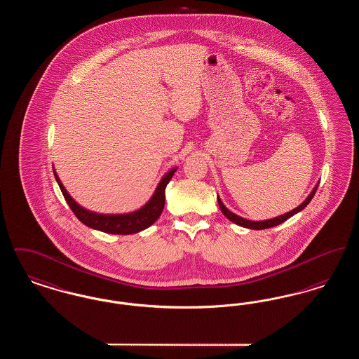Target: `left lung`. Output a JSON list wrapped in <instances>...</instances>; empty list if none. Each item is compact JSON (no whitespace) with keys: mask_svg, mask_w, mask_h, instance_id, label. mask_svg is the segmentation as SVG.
I'll list each match as a JSON object with an SVG mask.
<instances>
[{"mask_svg":"<svg viewBox=\"0 0 359 359\" xmlns=\"http://www.w3.org/2000/svg\"><path fill=\"white\" fill-rule=\"evenodd\" d=\"M318 186H319V182L315 184V187L312 188V191L309 192V195H308L307 198H306V201H304L302 205H299L296 208L290 210V212H285V214H283V215L274 217V218H271V219H265V221H250V219H245V218L239 217V215L234 214L233 211H230L226 205H223V202L221 201L219 196H218V205H219V208H221L223 215H224L229 221H231V222L236 223V224H238V226H242V227H246V229L264 230V229H269V227H273V226H277V224H280V223L285 222L287 219H290V217H293L294 214H297V212H300L302 210H304V208L307 207L308 203L312 201V198H313V195H315V192H316V189H318Z\"/></svg>","mask_w":359,"mask_h":359,"instance_id":"obj_1","label":"left lung"}]
</instances>
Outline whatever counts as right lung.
<instances>
[{
    "mask_svg": "<svg viewBox=\"0 0 359 359\" xmlns=\"http://www.w3.org/2000/svg\"><path fill=\"white\" fill-rule=\"evenodd\" d=\"M52 168H53L55 179L62 189V194L66 202L69 203V208L81 222L88 226L90 229L100 230L107 234H120V236L136 234L138 231L148 229L157 221L165 205V187L170 183L173 173L177 171V167H173L167 173H164L154 189L151 199L136 211L126 212V214H101L79 205L63 186L62 180L59 179L57 173L55 171V167Z\"/></svg>",
    "mask_w": 359,
    "mask_h": 359,
    "instance_id": "obj_1",
    "label": "right lung"
}]
</instances>
